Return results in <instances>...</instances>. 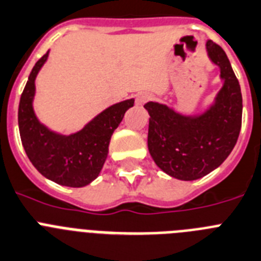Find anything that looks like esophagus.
<instances>
[{"label":"esophagus","instance_id":"obj_1","mask_svg":"<svg viewBox=\"0 0 261 261\" xmlns=\"http://www.w3.org/2000/svg\"><path fill=\"white\" fill-rule=\"evenodd\" d=\"M149 98H151V96L148 93H139L135 98V103H137V106H143Z\"/></svg>","mask_w":261,"mask_h":261}]
</instances>
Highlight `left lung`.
I'll use <instances>...</instances> for the list:
<instances>
[{"mask_svg": "<svg viewBox=\"0 0 261 261\" xmlns=\"http://www.w3.org/2000/svg\"><path fill=\"white\" fill-rule=\"evenodd\" d=\"M205 46L222 81L210 105L197 114L165 103L144 105L149 114V155L164 173L182 181L198 180L218 168L237 144L242 126V92L227 55L212 40Z\"/></svg>", "mask_w": 261, "mask_h": 261, "instance_id": "8db88e82", "label": "left lung"}]
</instances>
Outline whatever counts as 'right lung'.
Masks as SVG:
<instances>
[{"mask_svg": "<svg viewBox=\"0 0 261 261\" xmlns=\"http://www.w3.org/2000/svg\"><path fill=\"white\" fill-rule=\"evenodd\" d=\"M49 51L35 63L18 108V126L26 155L39 173L63 187L83 188L98 177L109 153V143L134 98L109 106L81 130L69 135L52 131L34 110L36 76Z\"/></svg>", "mask_w": 261, "mask_h": 261, "instance_id": "1", "label": "right lung"}]
</instances>
